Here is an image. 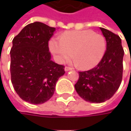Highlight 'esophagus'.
<instances>
[{
  "label": "esophagus",
  "mask_w": 131,
  "mask_h": 131,
  "mask_svg": "<svg viewBox=\"0 0 131 131\" xmlns=\"http://www.w3.org/2000/svg\"><path fill=\"white\" fill-rule=\"evenodd\" d=\"M71 70H72V68H71L69 66H66L65 67V71H71Z\"/></svg>",
  "instance_id": "obj_1"
}]
</instances>
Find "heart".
I'll return each instance as SVG.
<instances>
[{
    "label": "heart",
    "mask_w": 131,
    "mask_h": 131,
    "mask_svg": "<svg viewBox=\"0 0 131 131\" xmlns=\"http://www.w3.org/2000/svg\"><path fill=\"white\" fill-rule=\"evenodd\" d=\"M49 48L60 63H65L72 56L83 69H90L101 62L106 50V40L102 34L91 30L64 33L60 39L53 38Z\"/></svg>",
    "instance_id": "heart-1"
}]
</instances>
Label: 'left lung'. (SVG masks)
Segmentation results:
<instances>
[{"label": "left lung", "instance_id": "1", "mask_svg": "<svg viewBox=\"0 0 131 131\" xmlns=\"http://www.w3.org/2000/svg\"><path fill=\"white\" fill-rule=\"evenodd\" d=\"M106 40V51L98 65L90 70L79 71L74 87L79 95L90 103H102L112 98L123 79L124 50L118 35L100 28Z\"/></svg>", "mask_w": 131, "mask_h": 131}]
</instances>
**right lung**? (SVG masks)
Here are the masks:
<instances>
[{
	"instance_id": "obj_1",
	"label": "right lung",
	"mask_w": 131,
	"mask_h": 131,
	"mask_svg": "<svg viewBox=\"0 0 131 131\" xmlns=\"http://www.w3.org/2000/svg\"><path fill=\"white\" fill-rule=\"evenodd\" d=\"M55 28L40 22L26 25L12 41L10 72L13 87L23 101L41 104L52 98L64 66L51 60L49 41Z\"/></svg>"
}]
</instances>
